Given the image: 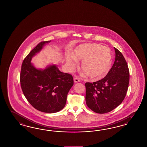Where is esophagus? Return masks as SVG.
I'll use <instances>...</instances> for the list:
<instances>
[{
	"label": "esophagus",
	"mask_w": 147,
	"mask_h": 147,
	"mask_svg": "<svg viewBox=\"0 0 147 147\" xmlns=\"http://www.w3.org/2000/svg\"><path fill=\"white\" fill-rule=\"evenodd\" d=\"M74 82H75V83L79 82H80V79L79 78L76 77V78H74Z\"/></svg>",
	"instance_id": "1"
}]
</instances>
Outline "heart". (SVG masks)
<instances>
[{"mask_svg":"<svg viewBox=\"0 0 147 147\" xmlns=\"http://www.w3.org/2000/svg\"><path fill=\"white\" fill-rule=\"evenodd\" d=\"M66 61L69 70L78 65V60H82L81 69L92 79H101L111 68L112 55L111 49L98 43H84L78 46L73 54L66 55Z\"/></svg>","mask_w":147,"mask_h":147,"instance_id":"obj_1","label":"heart"}]
</instances>
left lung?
<instances>
[{"mask_svg":"<svg viewBox=\"0 0 147 147\" xmlns=\"http://www.w3.org/2000/svg\"><path fill=\"white\" fill-rule=\"evenodd\" d=\"M114 63L103 79L86 82V102L92 111L105 114L113 111L123 101L128 88L129 71L122 54L115 47Z\"/></svg>","mask_w":147,"mask_h":147,"instance_id":"1","label":"left lung"}]
</instances>
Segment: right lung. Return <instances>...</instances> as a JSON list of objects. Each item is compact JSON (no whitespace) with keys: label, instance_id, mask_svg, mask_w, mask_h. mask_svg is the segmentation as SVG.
Here are the masks:
<instances>
[{"label":"right lung","instance_id":"add662e5","mask_svg":"<svg viewBox=\"0 0 147 147\" xmlns=\"http://www.w3.org/2000/svg\"><path fill=\"white\" fill-rule=\"evenodd\" d=\"M51 40L41 42L24 59L20 72V84L27 101L36 109L47 113L61 111L66 105L67 94L73 85V76L52 64L44 69L36 68L32 59Z\"/></svg>","mask_w":147,"mask_h":147}]
</instances>
